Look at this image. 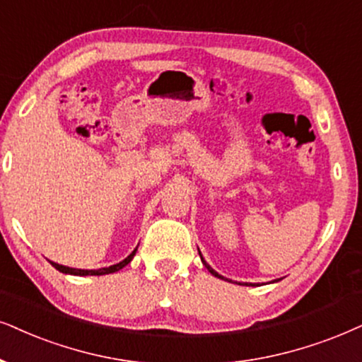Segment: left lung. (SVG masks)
Returning <instances> with one entry per match:
<instances>
[{"label":"left lung","mask_w":362,"mask_h":362,"mask_svg":"<svg viewBox=\"0 0 362 362\" xmlns=\"http://www.w3.org/2000/svg\"><path fill=\"white\" fill-rule=\"evenodd\" d=\"M199 254H200V250H199ZM200 259H202V264L205 265V267H207V269H209V272H210V274H212V276H215V277H218V279H223V277L221 276V274H217V272H215V271H214V269H212V267H210V265H209L207 262H205V260H204V257H202V254H200ZM247 286H255V284H249V282H247Z\"/></svg>","instance_id":"8db88e82"}]
</instances>
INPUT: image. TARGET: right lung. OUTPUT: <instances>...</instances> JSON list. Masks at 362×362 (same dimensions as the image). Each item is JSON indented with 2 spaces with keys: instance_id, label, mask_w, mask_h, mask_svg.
Instances as JSON below:
<instances>
[{
  "instance_id": "add662e5",
  "label": "right lung",
  "mask_w": 362,
  "mask_h": 362,
  "mask_svg": "<svg viewBox=\"0 0 362 362\" xmlns=\"http://www.w3.org/2000/svg\"><path fill=\"white\" fill-rule=\"evenodd\" d=\"M136 252V249L132 252L130 255H128L127 259H123L122 262H118L115 265H110V267H102V269H97V271H85V269H73V267H66V265H62V264H57V262H52L49 260V264L53 265L54 269L59 272L63 274H71V276H105V274H113L117 271H120V269L125 267L127 264H130V260L134 259V255Z\"/></svg>"
}]
</instances>
